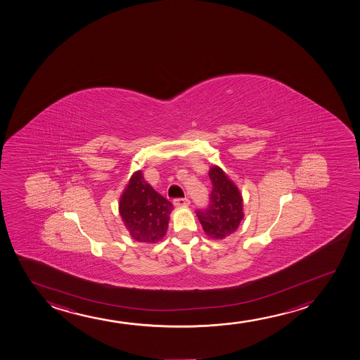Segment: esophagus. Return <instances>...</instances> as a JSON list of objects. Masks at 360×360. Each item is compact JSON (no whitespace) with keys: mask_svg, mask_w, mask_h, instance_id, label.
I'll return each instance as SVG.
<instances>
[{"mask_svg":"<svg viewBox=\"0 0 360 360\" xmlns=\"http://www.w3.org/2000/svg\"><path fill=\"white\" fill-rule=\"evenodd\" d=\"M174 207H187L189 205V199L188 198H177L173 200Z\"/></svg>","mask_w":360,"mask_h":360,"instance_id":"esophagus-1","label":"esophagus"}]
</instances>
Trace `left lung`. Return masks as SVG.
<instances>
[{
	"label": "left lung",
	"instance_id": "1",
	"mask_svg": "<svg viewBox=\"0 0 360 360\" xmlns=\"http://www.w3.org/2000/svg\"><path fill=\"white\" fill-rule=\"evenodd\" d=\"M212 191L205 209L197 210V217L204 232L214 240H222L237 230L243 219L241 193L217 166L209 171Z\"/></svg>",
	"mask_w": 360,
	"mask_h": 360
}]
</instances>
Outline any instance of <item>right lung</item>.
Listing matches in <instances>:
<instances>
[{
  "label": "right lung",
  "instance_id": "1",
  "mask_svg": "<svg viewBox=\"0 0 360 360\" xmlns=\"http://www.w3.org/2000/svg\"><path fill=\"white\" fill-rule=\"evenodd\" d=\"M172 209V202L143 179L141 171L131 176L119 202V214L130 236L146 243L162 240Z\"/></svg>",
  "mask_w": 360,
  "mask_h": 360
}]
</instances>
